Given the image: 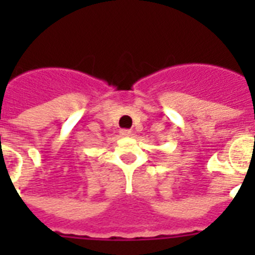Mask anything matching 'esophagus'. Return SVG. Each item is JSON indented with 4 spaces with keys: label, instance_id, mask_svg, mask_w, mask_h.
I'll return each instance as SVG.
<instances>
[{
    "label": "esophagus",
    "instance_id": "obj_1",
    "mask_svg": "<svg viewBox=\"0 0 255 255\" xmlns=\"http://www.w3.org/2000/svg\"><path fill=\"white\" fill-rule=\"evenodd\" d=\"M120 136L122 137H128V136H131V131L129 129H122L120 131Z\"/></svg>",
    "mask_w": 255,
    "mask_h": 255
}]
</instances>
